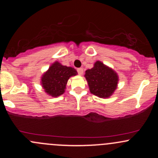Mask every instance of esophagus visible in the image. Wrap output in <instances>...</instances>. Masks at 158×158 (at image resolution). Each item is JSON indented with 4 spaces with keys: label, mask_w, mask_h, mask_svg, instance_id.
Masks as SVG:
<instances>
[{
    "label": "esophagus",
    "mask_w": 158,
    "mask_h": 158,
    "mask_svg": "<svg viewBox=\"0 0 158 158\" xmlns=\"http://www.w3.org/2000/svg\"><path fill=\"white\" fill-rule=\"evenodd\" d=\"M77 72L78 73H79V76H82V75L83 74V69H82V68H79V69H77Z\"/></svg>",
    "instance_id": "34e87169"
}]
</instances>
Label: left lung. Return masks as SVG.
<instances>
[{
  "mask_svg": "<svg viewBox=\"0 0 158 158\" xmlns=\"http://www.w3.org/2000/svg\"><path fill=\"white\" fill-rule=\"evenodd\" d=\"M84 76L91 93L102 98L112 95L119 80L117 73L101 61L95 62L92 69L85 71Z\"/></svg>",
  "mask_w": 158,
  "mask_h": 158,
  "instance_id": "obj_1",
  "label": "left lung"
}]
</instances>
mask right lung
Returning a JSON list of instances; mask_svg holds the SVG:
<instances>
[{
    "label": "right lung",
    "mask_w": 158,
    "mask_h": 158,
    "mask_svg": "<svg viewBox=\"0 0 158 158\" xmlns=\"http://www.w3.org/2000/svg\"><path fill=\"white\" fill-rule=\"evenodd\" d=\"M77 74L74 68L63 66L56 61L42 75L40 84L47 95L56 98L65 92L69 78Z\"/></svg>",
    "instance_id": "obj_1"
}]
</instances>
